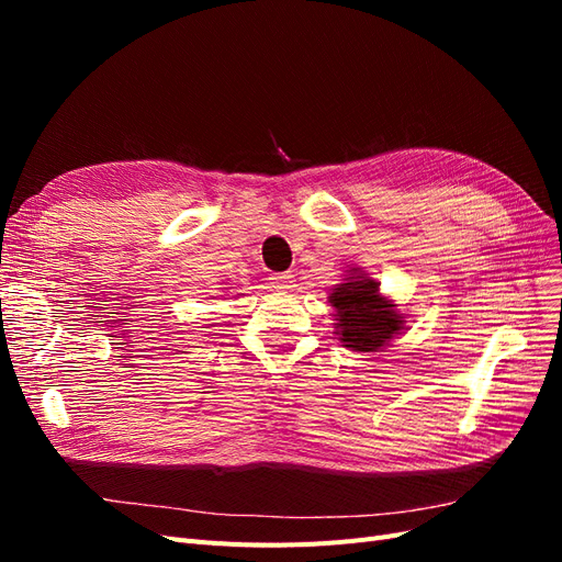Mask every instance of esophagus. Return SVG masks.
<instances>
[{
    "label": "esophagus",
    "instance_id": "esophagus-1",
    "mask_svg": "<svg viewBox=\"0 0 562 562\" xmlns=\"http://www.w3.org/2000/svg\"><path fill=\"white\" fill-rule=\"evenodd\" d=\"M293 274H288V271H281V274H271L269 281L274 288H279V291H288V288H293Z\"/></svg>",
    "mask_w": 562,
    "mask_h": 562
}]
</instances>
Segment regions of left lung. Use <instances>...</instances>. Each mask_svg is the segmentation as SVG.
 <instances>
[{"instance_id": "8db88e82", "label": "left lung", "mask_w": 562, "mask_h": 562, "mask_svg": "<svg viewBox=\"0 0 562 562\" xmlns=\"http://www.w3.org/2000/svg\"><path fill=\"white\" fill-rule=\"evenodd\" d=\"M330 304L337 310V335L347 349L375 351L403 328L396 304L384 300L370 279H351L335 288Z\"/></svg>"}]
</instances>
